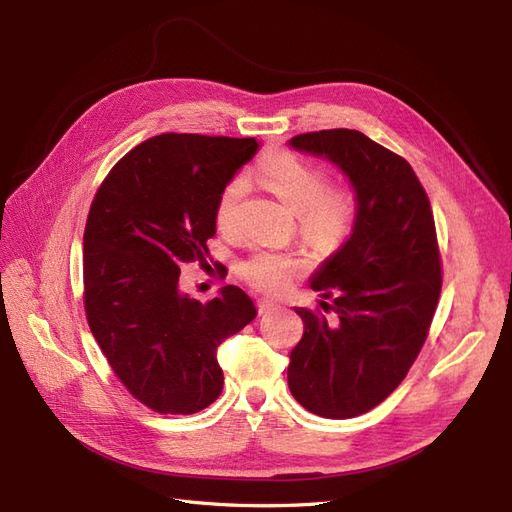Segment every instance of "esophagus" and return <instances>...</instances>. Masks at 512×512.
Wrapping results in <instances>:
<instances>
[{
    "label": "esophagus",
    "instance_id": "esophagus-1",
    "mask_svg": "<svg viewBox=\"0 0 512 512\" xmlns=\"http://www.w3.org/2000/svg\"><path fill=\"white\" fill-rule=\"evenodd\" d=\"M256 309H258V314H269L271 309H277V303L271 299H258Z\"/></svg>",
    "mask_w": 512,
    "mask_h": 512
}]
</instances>
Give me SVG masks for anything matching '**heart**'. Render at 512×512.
<instances>
[{
    "instance_id": "b5f03b06",
    "label": "heart",
    "mask_w": 512,
    "mask_h": 512,
    "mask_svg": "<svg viewBox=\"0 0 512 512\" xmlns=\"http://www.w3.org/2000/svg\"><path fill=\"white\" fill-rule=\"evenodd\" d=\"M258 175L284 205L297 213L301 237L316 250H335L352 235L359 213L356 196L344 183H329L320 166L292 151H277L262 160ZM245 192V179L232 177L218 194L213 215L220 230L237 228ZM299 271L301 262L297 258L273 250H256L237 265L243 282L265 292L282 290Z\"/></svg>"
}]
</instances>
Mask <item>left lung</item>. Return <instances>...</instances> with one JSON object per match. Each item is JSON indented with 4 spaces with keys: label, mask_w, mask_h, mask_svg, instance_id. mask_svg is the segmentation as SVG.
<instances>
[{
    "label": "left lung",
    "mask_w": 512,
    "mask_h": 512,
    "mask_svg": "<svg viewBox=\"0 0 512 512\" xmlns=\"http://www.w3.org/2000/svg\"><path fill=\"white\" fill-rule=\"evenodd\" d=\"M350 177L359 213L350 239L312 277L322 309L303 320L288 386L324 418H352L389 397L421 352L442 290V260L427 192L412 166L359 130L294 136Z\"/></svg>",
    "instance_id": "1"
}]
</instances>
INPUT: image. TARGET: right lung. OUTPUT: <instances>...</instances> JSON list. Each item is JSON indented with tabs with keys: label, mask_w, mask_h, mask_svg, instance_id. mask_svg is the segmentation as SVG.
<instances>
[{
	"label": "right lung",
	"mask_w": 512,
	"mask_h": 512,
	"mask_svg": "<svg viewBox=\"0 0 512 512\" xmlns=\"http://www.w3.org/2000/svg\"><path fill=\"white\" fill-rule=\"evenodd\" d=\"M256 138L160 134L104 177L83 235L89 329L128 393L158 414H194L220 397L218 346L256 316L237 286L200 303L179 290L185 262L207 265L215 200Z\"/></svg>",
	"instance_id": "1"
}]
</instances>
